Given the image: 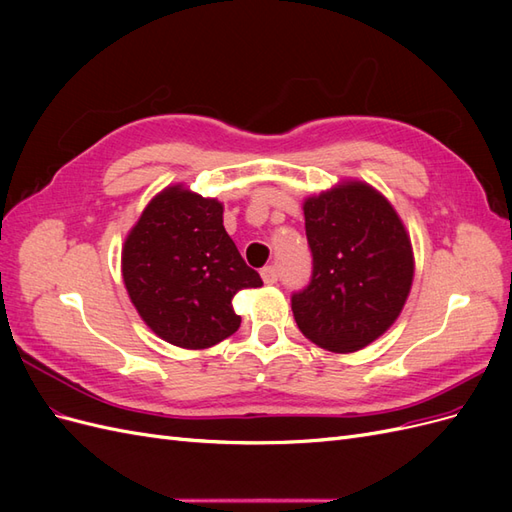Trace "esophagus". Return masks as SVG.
<instances>
[{"instance_id": "esophagus-1", "label": "esophagus", "mask_w": 512, "mask_h": 512, "mask_svg": "<svg viewBox=\"0 0 512 512\" xmlns=\"http://www.w3.org/2000/svg\"><path fill=\"white\" fill-rule=\"evenodd\" d=\"M260 275H262V282L269 284V286L277 282V269H275L273 265H269V267L262 269V271H260Z\"/></svg>"}]
</instances>
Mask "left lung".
I'll list each match as a JSON object with an SVG mask.
<instances>
[{"mask_svg":"<svg viewBox=\"0 0 512 512\" xmlns=\"http://www.w3.org/2000/svg\"><path fill=\"white\" fill-rule=\"evenodd\" d=\"M303 213L314 269L292 294L294 320L324 350H361L391 327L410 294L414 254L406 226L363 181L309 196Z\"/></svg>","mask_w":512,"mask_h":512,"instance_id":"obj_1","label":"left lung"}]
</instances>
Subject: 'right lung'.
I'll return each mask as SVG.
<instances>
[{
	"instance_id": "obj_1",
	"label": "right lung",
	"mask_w": 512,
	"mask_h": 512,
	"mask_svg": "<svg viewBox=\"0 0 512 512\" xmlns=\"http://www.w3.org/2000/svg\"><path fill=\"white\" fill-rule=\"evenodd\" d=\"M220 200L168 185L141 213L121 250L136 312L164 342L203 350L239 329L232 297L262 286L224 228Z\"/></svg>"
}]
</instances>
